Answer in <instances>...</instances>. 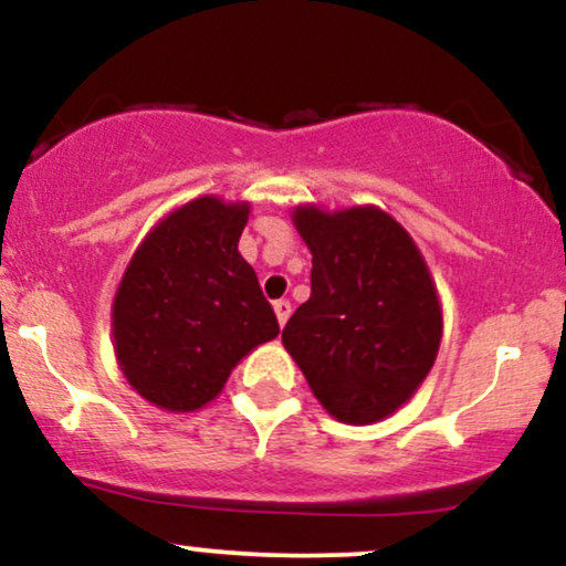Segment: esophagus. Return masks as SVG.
I'll return each mask as SVG.
<instances>
[{
    "label": "esophagus",
    "instance_id": "obj_1",
    "mask_svg": "<svg viewBox=\"0 0 566 566\" xmlns=\"http://www.w3.org/2000/svg\"><path fill=\"white\" fill-rule=\"evenodd\" d=\"M274 314H276L279 327H284V324H287V319H290V314H292L290 301H276V303H274Z\"/></svg>",
    "mask_w": 566,
    "mask_h": 566
}]
</instances>
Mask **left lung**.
<instances>
[{"label":"left lung","mask_w":566,"mask_h":566,"mask_svg":"<svg viewBox=\"0 0 566 566\" xmlns=\"http://www.w3.org/2000/svg\"><path fill=\"white\" fill-rule=\"evenodd\" d=\"M311 250V297L282 333L311 394L348 426L391 418L437 361V282L405 226L375 205L292 207Z\"/></svg>","instance_id":"1"}]
</instances>
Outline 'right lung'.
I'll list each match as a JSON object with an SVG mask.
<instances>
[{
    "mask_svg": "<svg viewBox=\"0 0 566 566\" xmlns=\"http://www.w3.org/2000/svg\"><path fill=\"white\" fill-rule=\"evenodd\" d=\"M250 201L216 193L175 207L143 237L112 303L114 356L148 405L197 412L279 324L239 252Z\"/></svg>",
    "mask_w": 566,
    "mask_h": 566,
    "instance_id": "1",
    "label": "right lung"
}]
</instances>
